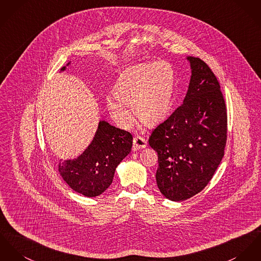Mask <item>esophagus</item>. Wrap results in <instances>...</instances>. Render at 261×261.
<instances>
[{
  "label": "esophagus",
  "mask_w": 261,
  "mask_h": 261,
  "mask_svg": "<svg viewBox=\"0 0 261 261\" xmlns=\"http://www.w3.org/2000/svg\"><path fill=\"white\" fill-rule=\"evenodd\" d=\"M146 146H147V141L145 140L144 138H142L140 136L134 137V139H133V149L134 150L145 148Z\"/></svg>",
  "instance_id": "obj_1"
}]
</instances>
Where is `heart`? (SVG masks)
<instances>
[{"instance_id":"obj_1","label":"heart","mask_w":261,"mask_h":261,"mask_svg":"<svg viewBox=\"0 0 261 261\" xmlns=\"http://www.w3.org/2000/svg\"><path fill=\"white\" fill-rule=\"evenodd\" d=\"M175 89V72L167 61L144 63L127 68L116 81V95L106 97V106L115 122L129 128L134 117L155 125L168 115Z\"/></svg>"}]
</instances>
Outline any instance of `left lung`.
Here are the masks:
<instances>
[{
    "mask_svg": "<svg viewBox=\"0 0 261 261\" xmlns=\"http://www.w3.org/2000/svg\"><path fill=\"white\" fill-rule=\"evenodd\" d=\"M188 60L192 76L184 102L149 137L158 154V188L174 201L194 197L212 180L224 155L227 134L220 82L203 60Z\"/></svg>",
    "mask_w": 261,
    "mask_h": 261,
    "instance_id": "left-lung-1",
    "label": "left lung"
}]
</instances>
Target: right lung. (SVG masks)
<instances>
[{
    "label": "right lung",
    "instance_id": "add662e5",
    "mask_svg": "<svg viewBox=\"0 0 261 261\" xmlns=\"http://www.w3.org/2000/svg\"><path fill=\"white\" fill-rule=\"evenodd\" d=\"M132 141L128 131L100 121L95 137L81 156L60 162L62 179L73 191L85 197L99 196L111 185L116 167L130 153Z\"/></svg>",
    "mask_w": 261,
    "mask_h": 261
}]
</instances>
